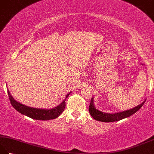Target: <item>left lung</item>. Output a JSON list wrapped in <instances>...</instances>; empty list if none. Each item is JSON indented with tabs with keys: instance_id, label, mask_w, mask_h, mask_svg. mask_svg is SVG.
<instances>
[{
	"instance_id": "8db88e82",
	"label": "left lung",
	"mask_w": 154,
	"mask_h": 154,
	"mask_svg": "<svg viewBox=\"0 0 154 154\" xmlns=\"http://www.w3.org/2000/svg\"><path fill=\"white\" fill-rule=\"evenodd\" d=\"M145 102H146V100L143 101L142 104H140V105H138L137 106L134 108V109H132L130 110H128L123 111V112H117L114 114H110V113H105V112H101V111L96 109L95 106H94L93 98H92L91 100L89 111L91 116H92L93 119H95L96 120L100 121V122H115V121H119L132 115V114H134L135 112H136L137 111L141 109Z\"/></svg>"
}]
</instances>
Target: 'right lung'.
<instances>
[{
  "instance_id": "right-lung-1",
  "label": "right lung",
  "mask_w": 154,
  "mask_h": 154,
  "mask_svg": "<svg viewBox=\"0 0 154 154\" xmlns=\"http://www.w3.org/2000/svg\"><path fill=\"white\" fill-rule=\"evenodd\" d=\"M7 92L11 104L18 112L24 114V115L30 117L31 119L40 120L55 119L60 116V114L63 112L65 108V100H66L67 98L71 93V92L69 93H68L66 97H65V99L63 100V102L60 104H59L56 107L54 108V109H36V108L25 106L24 104L17 102V101L14 99V98L12 97L8 90H7Z\"/></svg>"
}]
</instances>
